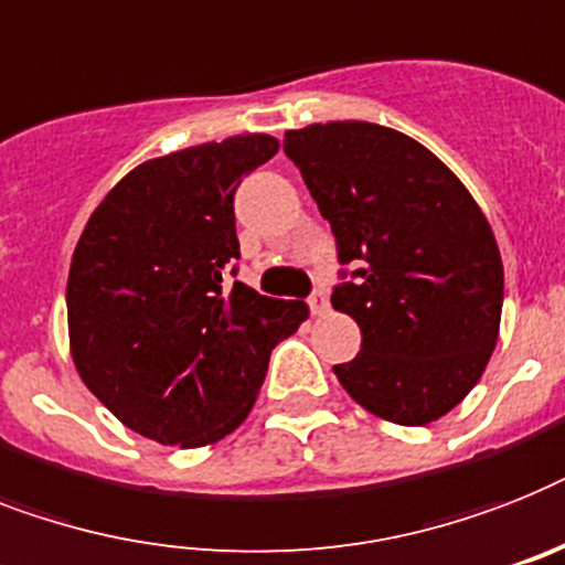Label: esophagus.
I'll list each match as a JSON object with an SVG mask.
<instances>
[{"instance_id": "34e87169", "label": "esophagus", "mask_w": 565, "mask_h": 565, "mask_svg": "<svg viewBox=\"0 0 565 565\" xmlns=\"http://www.w3.org/2000/svg\"><path fill=\"white\" fill-rule=\"evenodd\" d=\"M309 309L315 317H323L326 311H329V297H326V291H320V288H317V291L311 294Z\"/></svg>"}]
</instances>
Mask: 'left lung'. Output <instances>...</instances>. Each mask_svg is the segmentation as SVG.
I'll use <instances>...</instances> for the list:
<instances>
[{
	"instance_id": "obj_1",
	"label": "left lung",
	"mask_w": 565,
	"mask_h": 565,
	"mask_svg": "<svg viewBox=\"0 0 565 565\" xmlns=\"http://www.w3.org/2000/svg\"><path fill=\"white\" fill-rule=\"evenodd\" d=\"M338 239L361 265L332 306L361 326V352L334 375L363 409L424 427L479 384L500 338L502 256L477 199L409 135L366 120L286 132Z\"/></svg>"
}]
</instances>
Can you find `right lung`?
Wrapping results in <instances>:
<instances>
[{
    "label": "right lung",
    "instance_id": "right-lung-1",
    "mask_svg": "<svg viewBox=\"0 0 565 565\" xmlns=\"http://www.w3.org/2000/svg\"><path fill=\"white\" fill-rule=\"evenodd\" d=\"M245 132L149 158L88 216L68 268V349L83 384L129 430L204 447L254 409L279 340L309 317L302 300L222 286L239 259L233 193L277 156Z\"/></svg>",
    "mask_w": 565,
    "mask_h": 565
}]
</instances>
